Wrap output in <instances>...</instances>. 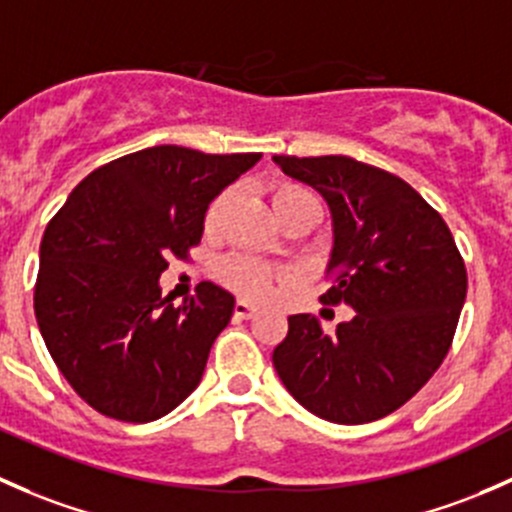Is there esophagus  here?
<instances>
[{
  "mask_svg": "<svg viewBox=\"0 0 512 512\" xmlns=\"http://www.w3.org/2000/svg\"><path fill=\"white\" fill-rule=\"evenodd\" d=\"M256 313V308L251 303H246V300H236V305H234V315L236 318H241V320H249L251 315Z\"/></svg>",
  "mask_w": 512,
  "mask_h": 512,
  "instance_id": "1",
  "label": "esophagus"
}]
</instances>
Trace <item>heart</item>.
Listing matches in <instances>:
<instances>
[{
    "mask_svg": "<svg viewBox=\"0 0 512 512\" xmlns=\"http://www.w3.org/2000/svg\"><path fill=\"white\" fill-rule=\"evenodd\" d=\"M303 197H313V194L303 187H295V184H283V187H278L276 192H273V207L278 209L283 207V204H291L295 199ZM231 199H234V189H224V192L212 199V204L207 207V214H204L207 229H214V226L219 224L221 214L226 212ZM219 276L221 281L229 288H234L236 293L254 300H266L268 295H273V291H276L278 283H281V276H278L271 266H266V263L258 261L254 256L226 258L219 266Z\"/></svg>",
    "mask_w": 512,
    "mask_h": 512,
    "instance_id": "1",
    "label": "heart"
}]
</instances>
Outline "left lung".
Masks as SVG:
<instances>
[{"instance_id":"8db88e82","label":"left lung","mask_w":512,"mask_h":512,"mask_svg":"<svg viewBox=\"0 0 512 512\" xmlns=\"http://www.w3.org/2000/svg\"><path fill=\"white\" fill-rule=\"evenodd\" d=\"M273 162L328 202L333 286L320 300L355 310L335 333L313 315H291L273 367L295 402L320 419H382L407 404L449 352L468 288L456 241L441 214L392 172L345 155Z\"/></svg>"}]
</instances>
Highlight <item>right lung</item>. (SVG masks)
Instances as JSON below:
<instances>
[{
    "mask_svg": "<svg viewBox=\"0 0 512 512\" xmlns=\"http://www.w3.org/2000/svg\"><path fill=\"white\" fill-rule=\"evenodd\" d=\"M261 152L204 155L157 145L83 179L41 239L34 310L41 337L78 397L145 424L197 389L234 295L204 281L184 305L162 298L167 258L202 241L209 202Z\"/></svg>",
    "mask_w": 512,
    "mask_h": 512,
    "instance_id": "obj_1",
    "label": "right lung"
}]
</instances>
